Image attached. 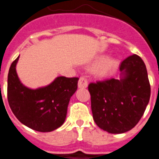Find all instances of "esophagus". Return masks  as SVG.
<instances>
[{
    "mask_svg": "<svg viewBox=\"0 0 159 159\" xmlns=\"http://www.w3.org/2000/svg\"><path fill=\"white\" fill-rule=\"evenodd\" d=\"M88 80H87V79L85 77L82 76L80 78L79 80V83H78V87L80 89H86L87 87H88Z\"/></svg>",
    "mask_w": 159,
    "mask_h": 159,
    "instance_id": "1",
    "label": "esophagus"
}]
</instances>
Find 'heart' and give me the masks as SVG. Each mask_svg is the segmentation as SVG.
I'll use <instances>...</instances> for the list:
<instances>
[{
  "label": "heart",
  "mask_w": 159,
  "mask_h": 159,
  "mask_svg": "<svg viewBox=\"0 0 159 159\" xmlns=\"http://www.w3.org/2000/svg\"><path fill=\"white\" fill-rule=\"evenodd\" d=\"M96 66L94 69V74L98 78L105 79L110 77L116 71L120 65V61L115 57H108L101 55L97 57L94 61Z\"/></svg>",
  "instance_id": "obj_1"
}]
</instances>
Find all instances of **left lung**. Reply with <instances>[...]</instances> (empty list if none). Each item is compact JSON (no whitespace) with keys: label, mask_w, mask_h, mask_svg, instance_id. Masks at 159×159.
Here are the masks:
<instances>
[{"label":"left lung","mask_w":159,"mask_h":159,"mask_svg":"<svg viewBox=\"0 0 159 159\" xmlns=\"http://www.w3.org/2000/svg\"><path fill=\"white\" fill-rule=\"evenodd\" d=\"M120 79L91 83L93 120L101 129L123 134L132 129L144 113L150 97L146 65L133 55L120 66Z\"/></svg>","instance_id":"obj_1"}]
</instances>
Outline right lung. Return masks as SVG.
<instances>
[{"instance_id":"obj_1","label":"right lung","mask_w":159,"mask_h":159,"mask_svg":"<svg viewBox=\"0 0 159 159\" xmlns=\"http://www.w3.org/2000/svg\"><path fill=\"white\" fill-rule=\"evenodd\" d=\"M12 63L8 74V101L12 112L25 126L39 132H51L66 120L70 97L78 88L79 78L58 76L47 86L30 89L21 82Z\"/></svg>"}]
</instances>
